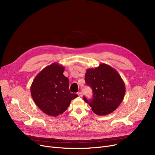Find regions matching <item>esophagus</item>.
<instances>
[{"label":"esophagus","mask_w":155,"mask_h":155,"mask_svg":"<svg viewBox=\"0 0 155 155\" xmlns=\"http://www.w3.org/2000/svg\"><path fill=\"white\" fill-rule=\"evenodd\" d=\"M78 95L79 97H82V92H78Z\"/></svg>","instance_id":"1"}]
</instances>
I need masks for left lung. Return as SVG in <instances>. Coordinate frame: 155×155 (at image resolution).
<instances>
[{
	"label": "left lung",
	"mask_w": 155,
	"mask_h": 155,
	"mask_svg": "<svg viewBox=\"0 0 155 155\" xmlns=\"http://www.w3.org/2000/svg\"><path fill=\"white\" fill-rule=\"evenodd\" d=\"M85 83L93 92V99L84 101L99 116H105L114 111L123 101L126 87L119 73L109 65L100 64L98 67L87 70Z\"/></svg>",
	"instance_id": "8db88e82"
}]
</instances>
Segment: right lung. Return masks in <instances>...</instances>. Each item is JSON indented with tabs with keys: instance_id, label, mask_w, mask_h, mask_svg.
Returning <instances> with one entry per match:
<instances>
[{
	"instance_id": "1",
	"label": "right lung",
	"mask_w": 155,
	"mask_h": 155,
	"mask_svg": "<svg viewBox=\"0 0 155 155\" xmlns=\"http://www.w3.org/2000/svg\"><path fill=\"white\" fill-rule=\"evenodd\" d=\"M64 67L53 63L36 75L31 86V94L37 106L45 114L58 116L67 109L71 101L78 97L69 90V80L64 76Z\"/></svg>"
}]
</instances>
